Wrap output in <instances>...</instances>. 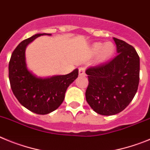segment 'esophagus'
Masks as SVG:
<instances>
[{
  "label": "esophagus",
  "mask_w": 150,
  "mask_h": 150,
  "mask_svg": "<svg viewBox=\"0 0 150 150\" xmlns=\"http://www.w3.org/2000/svg\"><path fill=\"white\" fill-rule=\"evenodd\" d=\"M78 72H79V75H80V76H85V70L83 67H80V68H79Z\"/></svg>",
  "instance_id": "34e87169"
}]
</instances>
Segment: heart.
<instances>
[{
    "mask_svg": "<svg viewBox=\"0 0 150 150\" xmlns=\"http://www.w3.org/2000/svg\"><path fill=\"white\" fill-rule=\"evenodd\" d=\"M115 45L111 42L105 43L95 42L90 48V53L93 55L98 54V60L101 61L108 60L115 53Z\"/></svg>",
    "mask_w": 150,
    "mask_h": 150,
    "instance_id": "heart-1",
    "label": "heart"
}]
</instances>
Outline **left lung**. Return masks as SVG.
I'll return each mask as SVG.
<instances>
[{
  "mask_svg": "<svg viewBox=\"0 0 150 150\" xmlns=\"http://www.w3.org/2000/svg\"><path fill=\"white\" fill-rule=\"evenodd\" d=\"M117 56L104 64L86 70L89 84L86 100L97 114H117L129 105L137 93L140 57L134 47L114 38Z\"/></svg>",
  "mask_w": 150,
  "mask_h": 150,
  "instance_id": "8db88e82",
  "label": "left lung"
}]
</instances>
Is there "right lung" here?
Returning <instances> with one entry per match:
<instances>
[{
  "label": "right lung",
  "instance_id": "obj_1",
  "mask_svg": "<svg viewBox=\"0 0 150 150\" xmlns=\"http://www.w3.org/2000/svg\"><path fill=\"white\" fill-rule=\"evenodd\" d=\"M51 33H37L23 40L12 54L9 63V78L13 94L25 108L37 114H47L62 104L67 88L78 76L75 69L69 74L38 77L28 69L25 50L30 43L40 36Z\"/></svg>",
  "mask_w": 150,
  "mask_h": 150
}]
</instances>
